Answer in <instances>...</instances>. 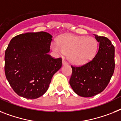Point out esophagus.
Segmentation results:
<instances>
[{"label": "esophagus", "instance_id": "esophagus-1", "mask_svg": "<svg viewBox=\"0 0 121 121\" xmlns=\"http://www.w3.org/2000/svg\"><path fill=\"white\" fill-rule=\"evenodd\" d=\"M62 64L63 65H68L69 64L67 63V62H66L65 60H62Z\"/></svg>", "mask_w": 121, "mask_h": 121}]
</instances>
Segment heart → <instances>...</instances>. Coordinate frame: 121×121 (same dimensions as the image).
<instances>
[{
  "instance_id": "obj_1",
  "label": "heart",
  "mask_w": 121,
  "mask_h": 121,
  "mask_svg": "<svg viewBox=\"0 0 121 121\" xmlns=\"http://www.w3.org/2000/svg\"><path fill=\"white\" fill-rule=\"evenodd\" d=\"M51 48L58 55L69 54V59L75 65L85 64L92 59L98 49V43L92 37L65 35L53 41Z\"/></svg>"
}]
</instances>
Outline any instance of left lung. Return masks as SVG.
<instances>
[{"label": "left lung", "instance_id": "left-lung-1", "mask_svg": "<svg viewBox=\"0 0 121 121\" xmlns=\"http://www.w3.org/2000/svg\"><path fill=\"white\" fill-rule=\"evenodd\" d=\"M95 36L99 47L94 58L82 66H71L69 83L74 92L82 97H91L102 92L114 71V46L107 38Z\"/></svg>", "mask_w": 121, "mask_h": 121}]
</instances>
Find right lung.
<instances>
[{"label": "right lung", "mask_w": 121, "mask_h": 121, "mask_svg": "<svg viewBox=\"0 0 121 121\" xmlns=\"http://www.w3.org/2000/svg\"><path fill=\"white\" fill-rule=\"evenodd\" d=\"M52 36L44 31L20 34L12 39L5 53V73L18 95L36 99L46 92L62 59L48 54Z\"/></svg>", "instance_id": "1"}]
</instances>
